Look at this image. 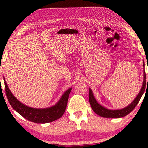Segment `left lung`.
I'll return each instance as SVG.
<instances>
[{
	"label": "left lung",
	"instance_id": "8db88e82",
	"mask_svg": "<svg viewBox=\"0 0 148 148\" xmlns=\"http://www.w3.org/2000/svg\"><path fill=\"white\" fill-rule=\"evenodd\" d=\"M143 66L144 68V62H143ZM146 76V73H145V70H144V81L143 84H142V87L140 90L138 95H137L136 98L132 101L131 104H130L128 106L125 107V108H123L121 110H109L107 109L104 106H101V104L98 103V102L96 101L92 92L91 89H89V103L93 111L96 113L97 115H99L101 117H108V118H119V117H123L126 116L129 113L134 109L136 105L138 103L140 99L144 94L146 89V86L148 85V78H147L148 84H147Z\"/></svg>",
	"mask_w": 148,
	"mask_h": 148
}]
</instances>
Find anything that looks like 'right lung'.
<instances>
[{
    "label": "right lung",
    "instance_id": "right-lung-1",
    "mask_svg": "<svg viewBox=\"0 0 148 148\" xmlns=\"http://www.w3.org/2000/svg\"><path fill=\"white\" fill-rule=\"evenodd\" d=\"M4 80L5 91L9 103L17 112L26 119L36 123H47L59 119L64 114L72 88L65 91L58 102L54 106L47 108H34L20 102L12 93L4 78Z\"/></svg>",
    "mask_w": 148,
    "mask_h": 148
}]
</instances>
